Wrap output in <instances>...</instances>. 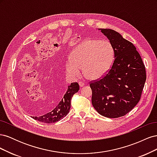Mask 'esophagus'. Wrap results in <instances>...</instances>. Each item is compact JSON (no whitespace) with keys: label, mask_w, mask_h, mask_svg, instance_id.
I'll list each match as a JSON object with an SVG mask.
<instances>
[{"label":"esophagus","mask_w":157,"mask_h":157,"mask_svg":"<svg viewBox=\"0 0 157 157\" xmlns=\"http://www.w3.org/2000/svg\"><path fill=\"white\" fill-rule=\"evenodd\" d=\"M78 84H79L80 87H83L84 86V83L82 82H79Z\"/></svg>","instance_id":"34e87169"}]
</instances>
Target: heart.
Returning a JSON list of instances; mask_svg holds the SVG:
<instances>
[{
  "label": "heart",
  "mask_w": 157,
  "mask_h": 157,
  "mask_svg": "<svg viewBox=\"0 0 157 157\" xmlns=\"http://www.w3.org/2000/svg\"><path fill=\"white\" fill-rule=\"evenodd\" d=\"M114 48L106 40L87 39L76 46L66 63V72L71 78L80 75L82 69L85 78L97 80L105 75L110 68L114 58Z\"/></svg>",
  "instance_id": "heart-1"
}]
</instances>
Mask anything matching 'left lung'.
<instances>
[{
	"label": "left lung",
	"instance_id": "obj_1",
	"mask_svg": "<svg viewBox=\"0 0 157 157\" xmlns=\"http://www.w3.org/2000/svg\"><path fill=\"white\" fill-rule=\"evenodd\" d=\"M99 30L112 44L115 59L101 78L90 84L92 103L101 115L118 118L129 113L140 100L146 80L145 67L131 42L113 29Z\"/></svg>",
	"mask_w": 157,
	"mask_h": 157
}]
</instances>
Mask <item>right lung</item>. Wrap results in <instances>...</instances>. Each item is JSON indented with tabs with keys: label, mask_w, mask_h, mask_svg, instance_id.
<instances>
[{
	"label": "right lung",
	"mask_w": 157,
	"mask_h": 157,
	"mask_svg": "<svg viewBox=\"0 0 157 157\" xmlns=\"http://www.w3.org/2000/svg\"><path fill=\"white\" fill-rule=\"evenodd\" d=\"M26 83L27 84L26 85L20 84V86H18L19 92L21 94L23 100L24 101L29 98L27 93V89L29 88V83L27 82H26ZM78 90L79 85L77 82L71 83L68 86L67 90H66L63 96L59 101H58L52 103V106L48 109V111H47L41 115H35L31 117L39 122L49 123V124L60 121L69 112L71 98ZM58 92H59V88L56 89L55 94H58Z\"/></svg>",
	"instance_id": "right-lung-1"
}]
</instances>
